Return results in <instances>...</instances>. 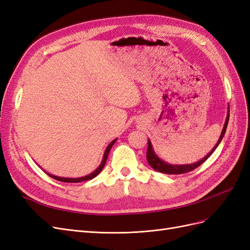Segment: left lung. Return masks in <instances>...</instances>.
Listing matches in <instances>:
<instances>
[{"instance_id":"left-lung-1","label":"left lung","mask_w":250,"mask_h":250,"mask_svg":"<svg viewBox=\"0 0 250 250\" xmlns=\"http://www.w3.org/2000/svg\"><path fill=\"white\" fill-rule=\"evenodd\" d=\"M229 113L228 115V118H226V121H225V124H224V127H223V130L221 132V135L220 138H219V141L218 143L216 144V146L211 149L210 152L207 155L204 156L201 161L195 163V164H192V165H181V166H173V165H169L167 163L163 162L162 160H160L158 158L154 151L152 149V146H151V143L150 141H148V149H147V162L148 164L152 167L154 170L158 171V172H162V173H165V174H183V173H188V172H191L193 170H195L196 168H198L199 166L201 164H203L204 162H206L208 158L210 156V154L214 152L215 149L218 147L219 144H220L221 140L223 139L224 134H225V131H226V127H228V124H229Z\"/></svg>"}]
</instances>
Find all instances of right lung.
<instances>
[{"label":"right lung","mask_w":250,"mask_h":250,"mask_svg":"<svg viewBox=\"0 0 250 250\" xmlns=\"http://www.w3.org/2000/svg\"><path fill=\"white\" fill-rule=\"evenodd\" d=\"M115 142H116V140L115 141H112L109 145L107 146V148H106V150H105V152H104V156H103V160H102V163H101V165L99 166V167L97 168V170L96 171H94L92 174H89V175H87V176H84V177H80V178H64V177H58V176H54V175H52V174H49V173H47L49 176H51L52 178H54V179H56V180H59V181H62V183H81V181H84V180H89V179H93L94 177H96L98 174H99L101 171H102V169L104 168V166H105V163H106V160H107V156H108V153H109V151H110V149H111V147H112V145L113 144H115Z\"/></svg>","instance_id":"1"}]
</instances>
